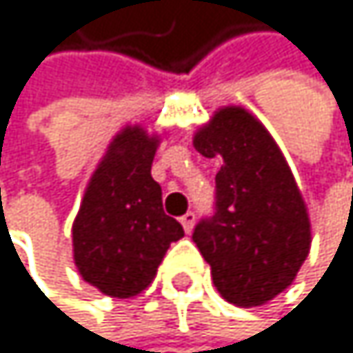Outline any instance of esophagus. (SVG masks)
Here are the masks:
<instances>
[{
	"label": "esophagus",
	"mask_w": 353,
	"mask_h": 353,
	"mask_svg": "<svg viewBox=\"0 0 353 353\" xmlns=\"http://www.w3.org/2000/svg\"><path fill=\"white\" fill-rule=\"evenodd\" d=\"M194 220H196L194 212H186V214L180 218V222H182V226H184L186 233H190V230H192V226H194Z\"/></svg>",
	"instance_id": "obj_1"
}]
</instances>
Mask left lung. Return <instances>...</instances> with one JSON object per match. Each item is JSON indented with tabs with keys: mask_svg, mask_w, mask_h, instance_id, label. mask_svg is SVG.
Returning <instances> with one entry per match:
<instances>
[{
	"mask_svg": "<svg viewBox=\"0 0 353 353\" xmlns=\"http://www.w3.org/2000/svg\"><path fill=\"white\" fill-rule=\"evenodd\" d=\"M208 159L220 157L214 214L192 241L212 267L214 286L237 307L286 290L305 263L311 230L294 175L269 131L243 108H224L194 135Z\"/></svg>",
	"mask_w": 353,
	"mask_h": 353,
	"instance_id": "obj_1",
	"label": "left lung"
}]
</instances>
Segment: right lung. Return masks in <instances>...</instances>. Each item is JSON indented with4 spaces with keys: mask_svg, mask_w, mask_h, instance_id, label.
Returning a JSON list of instances; mask_svg holds the SVG:
<instances>
[{
    "mask_svg": "<svg viewBox=\"0 0 353 353\" xmlns=\"http://www.w3.org/2000/svg\"><path fill=\"white\" fill-rule=\"evenodd\" d=\"M159 137L127 127L92 173L74 220V261L84 281L108 296L129 299L150 286L165 252L184 237L163 210L152 180Z\"/></svg>",
    "mask_w": 353,
    "mask_h": 353,
    "instance_id": "add662e5",
    "label": "right lung"
}]
</instances>
